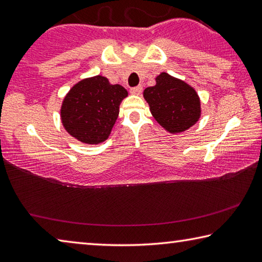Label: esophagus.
Returning <instances> with one entry per match:
<instances>
[{"label": "esophagus", "instance_id": "1", "mask_svg": "<svg viewBox=\"0 0 262 262\" xmlns=\"http://www.w3.org/2000/svg\"><path fill=\"white\" fill-rule=\"evenodd\" d=\"M141 92H142V86L141 85L134 86V88L130 89V94H133V95H140Z\"/></svg>", "mask_w": 262, "mask_h": 262}]
</instances>
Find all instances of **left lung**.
I'll return each mask as SVG.
<instances>
[{"instance_id": "left-lung-1", "label": "left lung", "mask_w": 262, "mask_h": 262, "mask_svg": "<svg viewBox=\"0 0 262 262\" xmlns=\"http://www.w3.org/2000/svg\"><path fill=\"white\" fill-rule=\"evenodd\" d=\"M143 96L156 121L172 134L188 129L200 118V99L194 89L166 73L157 76L156 85L145 89Z\"/></svg>"}]
</instances>
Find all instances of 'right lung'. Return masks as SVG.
Returning <instances> with one entry per match:
<instances>
[{
    "label": "right lung",
    "mask_w": 262,
    "mask_h": 262,
    "mask_svg": "<svg viewBox=\"0 0 262 262\" xmlns=\"http://www.w3.org/2000/svg\"><path fill=\"white\" fill-rule=\"evenodd\" d=\"M128 95L106 77L85 78L70 89L61 107V120L70 135L88 144L107 139L119 115V106Z\"/></svg>",
    "instance_id": "add662e5"
}]
</instances>
